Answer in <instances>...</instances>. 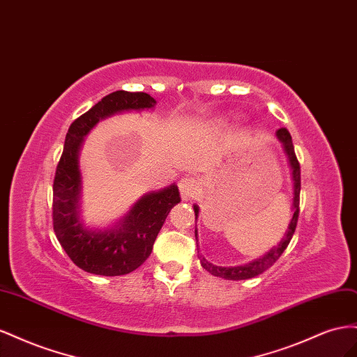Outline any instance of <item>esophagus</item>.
Masks as SVG:
<instances>
[{
    "mask_svg": "<svg viewBox=\"0 0 357 357\" xmlns=\"http://www.w3.org/2000/svg\"><path fill=\"white\" fill-rule=\"evenodd\" d=\"M179 191H181V196L184 197L185 200H191L195 199L199 192H200V187H199V182L192 178V176H184L179 181Z\"/></svg>",
    "mask_w": 357,
    "mask_h": 357,
    "instance_id": "34e87169",
    "label": "esophagus"
}]
</instances>
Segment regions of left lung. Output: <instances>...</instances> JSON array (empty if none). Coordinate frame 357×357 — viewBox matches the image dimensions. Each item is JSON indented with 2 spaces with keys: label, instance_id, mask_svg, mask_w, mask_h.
Masks as SVG:
<instances>
[{
  "label": "left lung",
  "instance_id": "8db88e82",
  "mask_svg": "<svg viewBox=\"0 0 357 357\" xmlns=\"http://www.w3.org/2000/svg\"><path fill=\"white\" fill-rule=\"evenodd\" d=\"M277 136L280 137V140L282 142L284 149L287 152V157L290 161V167L293 172V191H294V197H293V218L290 221V226L289 230L286 233V236L280 242L278 247H275L273 250H271L266 256H263L261 259L254 260L248 264H243V266H235V268H221V266H215V264L209 263L205 257H202V254H197V257L200 259V263L203 269H206L209 273L215 275V277L224 278V280H233V281H239V280H248V278H254L260 275L261 272H264L266 269H269L271 266H273L275 261H277L281 254L284 252L289 247V243L294 235V230H296L298 226V218H299V200H301V165L298 161L296 154H294V146H293V142H291V136L289 133L287 128H280L277 131ZM195 213H196V220L199 215V208L195 206ZM196 243H197V230H196ZM199 247V243H197ZM199 252V248H197Z\"/></svg>",
  "mask_w": 357,
  "mask_h": 357
}]
</instances>
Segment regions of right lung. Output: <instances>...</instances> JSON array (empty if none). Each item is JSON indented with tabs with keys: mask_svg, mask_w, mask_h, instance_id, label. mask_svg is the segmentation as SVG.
Masks as SVG:
<instances>
[{
	"mask_svg": "<svg viewBox=\"0 0 357 357\" xmlns=\"http://www.w3.org/2000/svg\"><path fill=\"white\" fill-rule=\"evenodd\" d=\"M155 100L146 93L115 91L71 122L54 178L52 224L67 256L85 272L116 277L137 269L154 247L170 209L181 202L172 185L139 200L118 230L91 231L77 218L80 175L77 154L84 136L100 119L121 110L149 109Z\"/></svg>",
	"mask_w": 357,
	"mask_h": 357,
	"instance_id": "right-lung-1",
	"label": "right lung"
}]
</instances>
